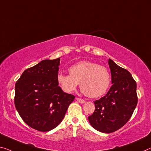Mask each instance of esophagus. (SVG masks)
I'll use <instances>...</instances> for the list:
<instances>
[{
  "label": "esophagus",
  "mask_w": 151,
  "mask_h": 151,
  "mask_svg": "<svg viewBox=\"0 0 151 151\" xmlns=\"http://www.w3.org/2000/svg\"><path fill=\"white\" fill-rule=\"evenodd\" d=\"M76 101H77L78 102H79V103H81V104H84V103H85V100H83V99H80V98H76Z\"/></svg>",
  "instance_id": "34e87169"
}]
</instances>
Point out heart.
I'll return each mask as SVG.
<instances>
[{
	"label": "heart",
	"instance_id": "obj_1",
	"mask_svg": "<svg viewBox=\"0 0 151 151\" xmlns=\"http://www.w3.org/2000/svg\"><path fill=\"white\" fill-rule=\"evenodd\" d=\"M70 75L59 74L57 81L64 92L70 93L80 83L83 93L90 98L101 97L109 89L111 76L106 67L83 61L68 68Z\"/></svg>",
	"mask_w": 151,
	"mask_h": 151
}]
</instances>
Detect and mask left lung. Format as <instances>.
<instances>
[{"instance_id": "obj_1", "label": "left lung", "mask_w": 151, "mask_h": 151, "mask_svg": "<svg viewBox=\"0 0 151 151\" xmlns=\"http://www.w3.org/2000/svg\"><path fill=\"white\" fill-rule=\"evenodd\" d=\"M112 85L104 97L94 101L95 109L88 116L93 128L104 133L118 130L131 118L138 102L136 83L129 72L108 60Z\"/></svg>"}]
</instances>
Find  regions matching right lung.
I'll return each instance as SVG.
<instances>
[{
  "instance_id": "right-lung-1",
  "label": "right lung",
  "mask_w": 151,
  "mask_h": 151,
  "mask_svg": "<svg viewBox=\"0 0 151 151\" xmlns=\"http://www.w3.org/2000/svg\"><path fill=\"white\" fill-rule=\"evenodd\" d=\"M60 59L44 60L26 69L15 84V105L29 126L47 132L58 126L75 97L58 86Z\"/></svg>"
}]
</instances>
